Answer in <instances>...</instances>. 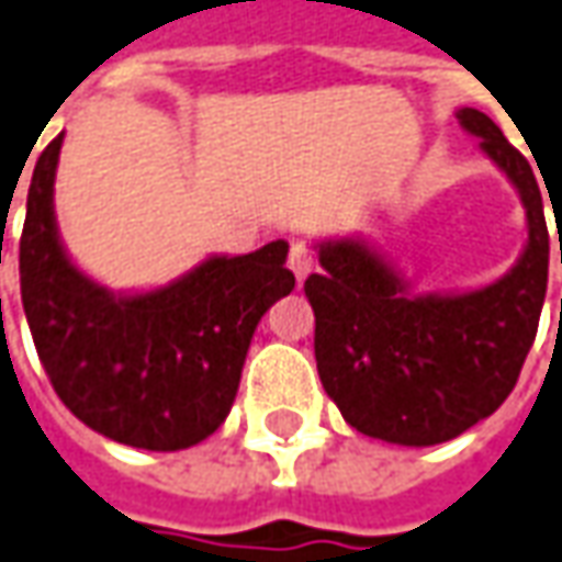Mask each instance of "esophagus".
<instances>
[{"mask_svg": "<svg viewBox=\"0 0 562 562\" xmlns=\"http://www.w3.org/2000/svg\"><path fill=\"white\" fill-rule=\"evenodd\" d=\"M289 270L295 273L297 282L313 270V251L304 243H292V249H289Z\"/></svg>", "mask_w": 562, "mask_h": 562, "instance_id": "obj_1", "label": "esophagus"}]
</instances>
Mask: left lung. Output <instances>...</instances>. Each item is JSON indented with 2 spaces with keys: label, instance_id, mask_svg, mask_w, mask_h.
<instances>
[{
  "label": "left lung",
  "instance_id": "1",
  "mask_svg": "<svg viewBox=\"0 0 562 562\" xmlns=\"http://www.w3.org/2000/svg\"><path fill=\"white\" fill-rule=\"evenodd\" d=\"M456 120L520 193L529 236L517 265L483 289L415 292L375 246L345 236L316 243L323 270L304 282L323 387L347 425L396 446L456 440L505 403L548 292L536 175L486 113L461 106Z\"/></svg>",
  "mask_w": 562,
  "mask_h": 562
}]
</instances>
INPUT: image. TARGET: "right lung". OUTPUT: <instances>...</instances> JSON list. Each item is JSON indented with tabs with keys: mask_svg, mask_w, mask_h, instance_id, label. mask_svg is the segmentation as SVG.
I'll use <instances>...</instances> for the list:
<instances>
[{
	"mask_svg": "<svg viewBox=\"0 0 562 562\" xmlns=\"http://www.w3.org/2000/svg\"><path fill=\"white\" fill-rule=\"evenodd\" d=\"M64 135L36 159L21 236V301L64 406L110 440L178 452L231 415L251 335L295 289L289 243L209 255L169 285L113 292L72 265L55 217Z\"/></svg>",
	"mask_w": 562,
	"mask_h": 562,
	"instance_id": "right-lung-1",
	"label": "right lung"
}]
</instances>
